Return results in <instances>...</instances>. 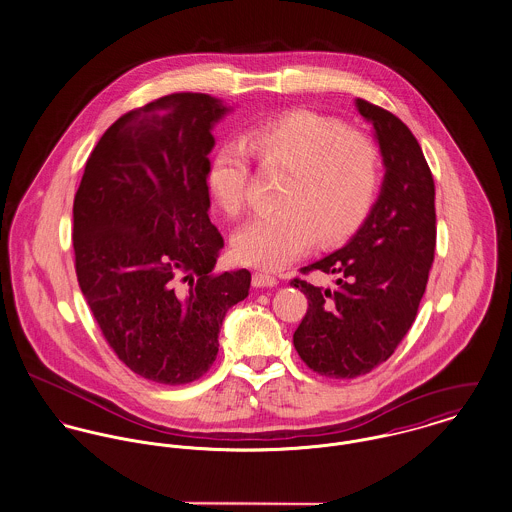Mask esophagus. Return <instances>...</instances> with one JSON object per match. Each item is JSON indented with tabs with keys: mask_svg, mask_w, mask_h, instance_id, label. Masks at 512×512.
Segmentation results:
<instances>
[{
	"mask_svg": "<svg viewBox=\"0 0 512 512\" xmlns=\"http://www.w3.org/2000/svg\"><path fill=\"white\" fill-rule=\"evenodd\" d=\"M278 284V278L275 275H269V273H255L253 275V286L255 288H273Z\"/></svg>",
	"mask_w": 512,
	"mask_h": 512,
	"instance_id": "1",
	"label": "esophagus"
}]
</instances>
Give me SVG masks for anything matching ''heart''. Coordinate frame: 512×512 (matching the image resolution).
<instances>
[{
    "mask_svg": "<svg viewBox=\"0 0 512 512\" xmlns=\"http://www.w3.org/2000/svg\"><path fill=\"white\" fill-rule=\"evenodd\" d=\"M251 152L265 167L288 171L278 206L255 216L234 237L237 259L269 271L302 257L315 239L335 243L351 236L368 216L378 189L380 152L362 132L337 118L292 111L253 126ZM251 163L247 150L224 144L210 159V195L232 216L247 202Z\"/></svg>",
    "mask_w": 512,
    "mask_h": 512,
    "instance_id": "obj_1",
    "label": "heart"
}]
</instances>
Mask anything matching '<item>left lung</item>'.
Here are the masks:
<instances>
[{
	"label": "left lung",
	"mask_w": 512,
	"mask_h": 512,
	"mask_svg": "<svg viewBox=\"0 0 512 512\" xmlns=\"http://www.w3.org/2000/svg\"><path fill=\"white\" fill-rule=\"evenodd\" d=\"M356 109L374 126L386 175L364 224L339 251L302 273L337 275V288L294 278L308 312L294 331L300 358L321 376L356 378L394 354L415 321L436 245L434 181L411 130L364 99Z\"/></svg>",
	"instance_id": "8db88e82"
}]
</instances>
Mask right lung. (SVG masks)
<instances>
[{
    "label": "right lung",
    "instance_id": "1",
    "mask_svg": "<svg viewBox=\"0 0 512 512\" xmlns=\"http://www.w3.org/2000/svg\"><path fill=\"white\" fill-rule=\"evenodd\" d=\"M206 93H173L107 128L74 198L79 288L103 337L138 376L195 382L251 273H212L224 237L208 218L212 126L230 113Z\"/></svg>",
    "mask_w": 512,
    "mask_h": 512
}]
</instances>
